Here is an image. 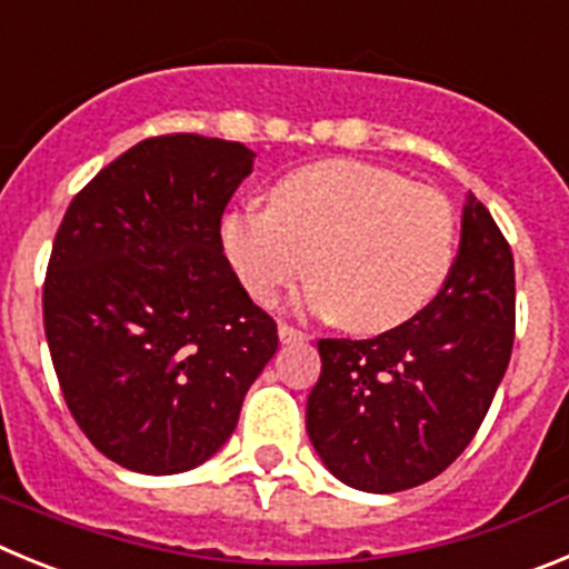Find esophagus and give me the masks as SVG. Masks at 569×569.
<instances>
[{
  "mask_svg": "<svg viewBox=\"0 0 569 569\" xmlns=\"http://www.w3.org/2000/svg\"><path fill=\"white\" fill-rule=\"evenodd\" d=\"M278 337H280V342H283V346H291V342H306V340H309V337H306L303 331H297L295 326H286V322H280V326H278Z\"/></svg>",
  "mask_w": 569,
  "mask_h": 569,
  "instance_id": "34e87169",
  "label": "esophagus"
}]
</instances>
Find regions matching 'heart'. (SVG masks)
Wrapping results in <instances>:
<instances>
[{"mask_svg":"<svg viewBox=\"0 0 569 569\" xmlns=\"http://www.w3.org/2000/svg\"><path fill=\"white\" fill-rule=\"evenodd\" d=\"M221 249L243 289L274 306L306 272V309L355 335L411 322L442 291L457 218L437 189L362 161L306 163L269 189V209L223 214Z\"/></svg>","mask_w":569,"mask_h":569,"instance_id":"obj_1","label":"heart"}]
</instances>
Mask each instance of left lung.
<instances>
[{"instance_id":"8db88e82","label":"left lung","mask_w":569,"mask_h":569,"mask_svg":"<svg viewBox=\"0 0 569 569\" xmlns=\"http://www.w3.org/2000/svg\"><path fill=\"white\" fill-rule=\"evenodd\" d=\"M516 326L513 254L465 196L462 238L442 291L373 340H320L306 431L342 485L397 493L431 482L470 445L508 371Z\"/></svg>"}]
</instances>
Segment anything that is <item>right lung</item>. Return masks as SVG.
<instances>
[{"label":"right lung","instance_id":"add662e5","mask_svg":"<svg viewBox=\"0 0 569 569\" xmlns=\"http://www.w3.org/2000/svg\"><path fill=\"white\" fill-rule=\"evenodd\" d=\"M238 141L147 138L81 189L44 278V335L84 437L136 473L192 470L223 448L278 326L221 249L252 172Z\"/></svg>","mask_w":569,"mask_h":569}]
</instances>
